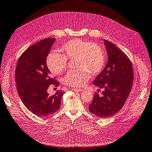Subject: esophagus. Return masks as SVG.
<instances>
[{
	"label": "esophagus",
	"mask_w": 152,
	"mask_h": 152,
	"mask_svg": "<svg viewBox=\"0 0 152 152\" xmlns=\"http://www.w3.org/2000/svg\"><path fill=\"white\" fill-rule=\"evenodd\" d=\"M72 90H73L75 92H81V91H83V89H76V88L72 89Z\"/></svg>",
	"instance_id": "obj_1"
}]
</instances>
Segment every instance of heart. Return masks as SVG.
<instances>
[{
  "mask_svg": "<svg viewBox=\"0 0 152 152\" xmlns=\"http://www.w3.org/2000/svg\"><path fill=\"white\" fill-rule=\"evenodd\" d=\"M60 50L61 54L50 52L47 58V64L53 73L60 75L66 69L68 60L75 59L77 69L69 71L63 79L64 83L70 86H84L89 80L90 74L98 75L104 67V51L96 43L73 39L64 44Z\"/></svg>",
  "mask_w": 152,
  "mask_h": 152,
  "instance_id": "b5f03b06",
  "label": "heart"
}]
</instances>
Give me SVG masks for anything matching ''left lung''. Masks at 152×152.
<instances>
[{"instance_id":"left-lung-1","label":"left lung","mask_w":152,"mask_h":152,"mask_svg":"<svg viewBox=\"0 0 152 152\" xmlns=\"http://www.w3.org/2000/svg\"><path fill=\"white\" fill-rule=\"evenodd\" d=\"M108 61L93 84L104 88L95 92L89 110L99 118H107L119 112L127 101L134 81V70L127 55L111 42L104 40ZM100 91V90H99Z\"/></svg>"}]
</instances>
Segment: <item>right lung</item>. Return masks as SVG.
Wrapping results in <instances>:
<instances>
[{"instance_id":"obj_1","label":"right lung","mask_w":152,"mask_h":152,"mask_svg":"<svg viewBox=\"0 0 152 152\" xmlns=\"http://www.w3.org/2000/svg\"><path fill=\"white\" fill-rule=\"evenodd\" d=\"M55 38H45L31 46L20 56L15 69L18 95L25 106L35 115L47 117L60 109L64 92L50 95V84L60 85L52 77L47 65V58Z\"/></svg>"}]
</instances>
